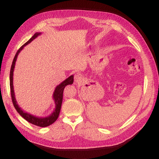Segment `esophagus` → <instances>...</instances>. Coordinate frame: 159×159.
<instances>
[{"mask_svg":"<svg viewBox=\"0 0 159 159\" xmlns=\"http://www.w3.org/2000/svg\"><path fill=\"white\" fill-rule=\"evenodd\" d=\"M82 80H83V76L80 74L77 73L76 74L74 75V81H75V83H79L82 81Z\"/></svg>","mask_w":159,"mask_h":159,"instance_id":"1","label":"esophagus"}]
</instances>
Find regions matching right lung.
Segmentation results:
<instances>
[{"label":"right lung","instance_id":"add662e5","mask_svg":"<svg viewBox=\"0 0 159 159\" xmlns=\"http://www.w3.org/2000/svg\"><path fill=\"white\" fill-rule=\"evenodd\" d=\"M41 34V33H38V32L35 34L34 36H32L27 42L26 43L24 44L22 46H21L20 49L17 50V53H16V55L14 57V60H13V61H12L11 69H10V93H11V98H12L13 105H14L15 109L17 110V111L19 113V114H20L21 116L25 118V120H27L28 122L32 123V124L37 125V126H39V127H47V126L52 124V123L57 119L59 114H60V112L61 103H62L64 89L66 85H71L72 83H74V76L73 75L70 76L68 79H66L65 80H64L62 83H61L60 85H58L57 87H56L55 92H54V93H53V99L55 100V109L50 116H48L45 117V118H41V117L39 118V117L34 116L29 114V113L24 111L23 110L21 109L20 107L18 106V104H17V101H16V99L15 97L14 88H13V71H14L15 61H16V60H17V58L19 53L20 52V51L23 49L24 47H25V45H28L29 43H30L33 41L34 39H36V38L38 36H39Z\"/></svg>","mask_w":159,"mask_h":159}]
</instances>
